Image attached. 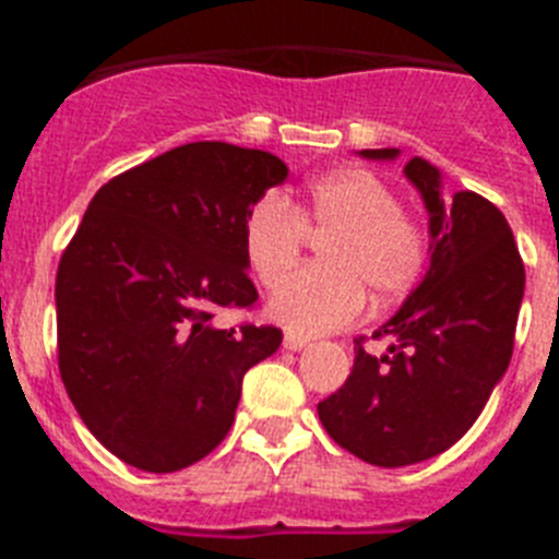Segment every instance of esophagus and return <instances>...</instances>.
Listing matches in <instances>:
<instances>
[{
	"instance_id": "34e87169",
	"label": "esophagus",
	"mask_w": 559,
	"mask_h": 559,
	"mask_svg": "<svg viewBox=\"0 0 559 559\" xmlns=\"http://www.w3.org/2000/svg\"><path fill=\"white\" fill-rule=\"evenodd\" d=\"M308 344H310V338H305V335H294V333L285 335V341H283V347L290 349V353H299V349H305Z\"/></svg>"
}]
</instances>
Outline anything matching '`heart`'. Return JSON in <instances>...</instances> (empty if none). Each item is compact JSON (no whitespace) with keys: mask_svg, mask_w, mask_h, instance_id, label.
<instances>
[{"mask_svg":"<svg viewBox=\"0 0 559 559\" xmlns=\"http://www.w3.org/2000/svg\"><path fill=\"white\" fill-rule=\"evenodd\" d=\"M308 235L328 237L324 269L288 276L271 296V316L296 335H322L358 319L367 294L392 302L417 285L428 263V235L397 206L392 187L347 167L310 181L299 204L269 192L243 221V251L265 288L302 257Z\"/></svg>","mask_w":559,"mask_h":559,"instance_id":"obj_1","label":"heart"}]
</instances>
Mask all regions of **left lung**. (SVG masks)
I'll use <instances>...</instances> for the list:
<instances>
[{
    "mask_svg": "<svg viewBox=\"0 0 559 559\" xmlns=\"http://www.w3.org/2000/svg\"><path fill=\"white\" fill-rule=\"evenodd\" d=\"M397 159V147L360 151ZM406 179L428 210L431 265L403 308L372 338H392L386 355L355 341L347 383L319 403L324 431L344 451L378 467H406L448 451L467 433L503 378L515 344L523 260L496 204L462 190L442 195V176L414 156Z\"/></svg>",
    "mask_w": 559,
    "mask_h": 559,
    "instance_id": "left-lung-1",
    "label": "left lung"
}]
</instances>
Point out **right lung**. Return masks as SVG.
<instances>
[{
	"mask_svg": "<svg viewBox=\"0 0 559 559\" xmlns=\"http://www.w3.org/2000/svg\"><path fill=\"white\" fill-rule=\"evenodd\" d=\"M288 167L274 153L190 142L97 190L56 276L58 369L86 428L131 467L173 473L224 442L243 374L276 353L251 308L243 221Z\"/></svg>",
	"mask_w": 559,
	"mask_h": 559,
	"instance_id": "obj_1",
	"label": "right lung"
}]
</instances>
